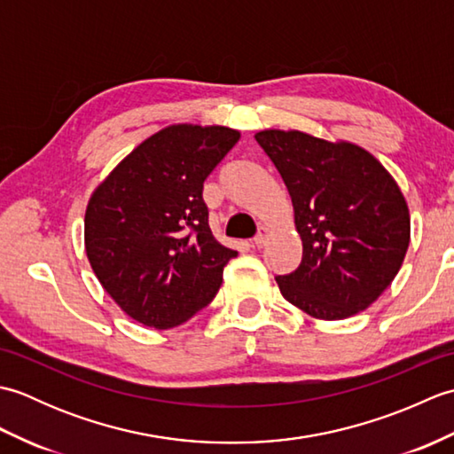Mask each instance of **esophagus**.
<instances>
[{
    "instance_id": "34e87169",
    "label": "esophagus",
    "mask_w": 454,
    "mask_h": 454,
    "mask_svg": "<svg viewBox=\"0 0 454 454\" xmlns=\"http://www.w3.org/2000/svg\"><path fill=\"white\" fill-rule=\"evenodd\" d=\"M267 239H269V230L265 226H262V228H259L257 236L254 238V247H257V249L263 247L267 244Z\"/></svg>"
}]
</instances>
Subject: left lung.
<instances>
[{"label": "left lung", "instance_id": "1", "mask_svg": "<svg viewBox=\"0 0 454 454\" xmlns=\"http://www.w3.org/2000/svg\"><path fill=\"white\" fill-rule=\"evenodd\" d=\"M259 146L293 200L302 262L278 291L316 320H345L387 291L410 246V210L398 183L371 152L347 140L267 129Z\"/></svg>", "mask_w": 454, "mask_h": 454}]
</instances>
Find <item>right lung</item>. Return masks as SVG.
Wrapping results in <instances>:
<instances>
[{"label": "right lung", "instance_id": "obj_1", "mask_svg": "<svg viewBox=\"0 0 454 454\" xmlns=\"http://www.w3.org/2000/svg\"><path fill=\"white\" fill-rule=\"evenodd\" d=\"M238 140V130L218 124H169L91 192L85 254L101 286L134 322L171 330L216 296L238 252L212 236L202 183Z\"/></svg>", "mask_w": 454, "mask_h": 454}]
</instances>
